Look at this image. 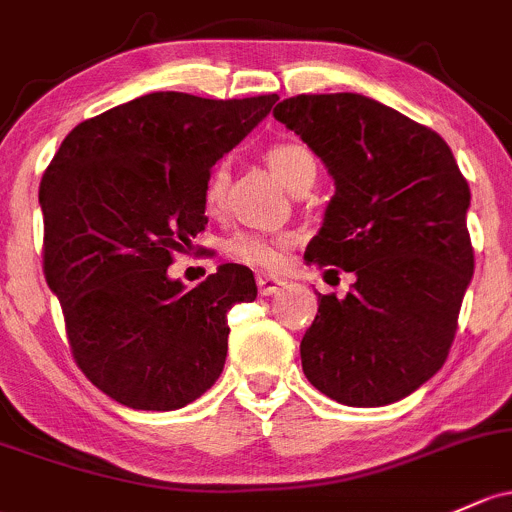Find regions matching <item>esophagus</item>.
Here are the masks:
<instances>
[{
	"label": "esophagus",
	"mask_w": 512,
	"mask_h": 512,
	"mask_svg": "<svg viewBox=\"0 0 512 512\" xmlns=\"http://www.w3.org/2000/svg\"><path fill=\"white\" fill-rule=\"evenodd\" d=\"M256 285H258V293L261 295H273V293H278L280 285H283V280L276 276H256Z\"/></svg>",
	"instance_id": "esophagus-1"
}]
</instances>
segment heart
Returning a JSON list of instances; mask_svg holds the SVG:
<instances>
[{
    "label": "heart",
    "mask_w": 512,
    "mask_h": 512,
    "mask_svg": "<svg viewBox=\"0 0 512 512\" xmlns=\"http://www.w3.org/2000/svg\"><path fill=\"white\" fill-rule=\"evenodd\" d=\"M266 161L273 173L288 185L290 190L300 183L305 175H317V163L312 153L300 144H276L268 148ZM224 188H227V168L217 166L205 183V205L217 210L222 205ZM293 246L290 234H263V232H239L229 239L227 251L239 261L256 268H276L283 261V251Z\"/></svg>",
    "instance_id": "1"
}]
</instances>
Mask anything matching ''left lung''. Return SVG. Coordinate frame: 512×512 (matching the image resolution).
<instances>
[{"instance_id": "8db88e82", "label": "left lung", "mask_w": 512, "mask_h": 512, "mask_svg": "<svg viewBox=\"0 0 512 512\" xmlns=\"http://www.w3.org/2000/svg\"><path fill=\"white\" fill-rule=\"evenodd\" d=\"M273 117L334 178L305 258L356 276L344 298L317 300L302 371L342 405L395 403L447 361L474 276L469 183L442 136L371 97L298 95Z\"/></svg>"}]
</instances>
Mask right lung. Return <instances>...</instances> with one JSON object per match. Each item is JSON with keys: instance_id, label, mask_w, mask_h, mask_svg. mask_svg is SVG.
I'll return each mask as SVG.
<instances>
[{"instance_id": "1", "label": "right lung", "mask_w": 512, "mask_h": 512, "mask_svg": "<svg viewBox=\"0 0 512 512\" xmlns=\"http://www.w3.org/2000/svg\"><path fill=\"white\" fill-rule=\"evenodd\" d=\"M276 100L151 92L75 126L43 173L48 288L82 373L126 408H185L222 373L254 273L222 263L188 290L168 266L205 229L212 166Z\"/></svg>"}]
</instances>
